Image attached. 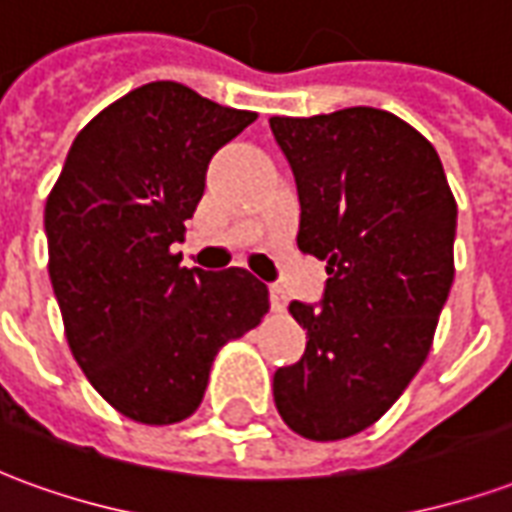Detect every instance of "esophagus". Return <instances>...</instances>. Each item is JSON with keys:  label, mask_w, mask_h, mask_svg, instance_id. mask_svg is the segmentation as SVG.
I'll return each instance as SVG.
<instances>
[{"label": "esophagus", "mask_w": 512, "mask_h": 512, "mask_svg": "<svg viewBox=\"0 0 512 512\" xmlns=\"http://www.w3.org/2000/svg\"><path fill=\"white\" fill-rule=\"evenodd\" d=\"M268 296H271V312L282 315V312L288 310V296H285V290L279 288V285H271Z\"/></svg>", "instance_id": "34e87169"}]
</instances>
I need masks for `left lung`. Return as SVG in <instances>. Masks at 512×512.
<instances>
[{
	"mask_svg": "<svg viewBox=\"0 0 512 512\" xmlns=\"http://www.w3.org/2000/svg\"><path fill=\"white\" fill-rule=\"evenodd\" d=\"M268 123L296 175L299 249L329 274L321 307L290 304L310 340L274 373V403L293 433L340 441L384 417L428 359L455 277L458 205L439 153L392 112Z\"/></svg>",
	"mask_w": 512,
	"mask_h": 512,
	"instance_id": "obj_1",
	"label": "left lung"
}]
</instances>
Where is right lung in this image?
<instances>
[{
    "instance_id": "obj_1",
    "label": "right lung",
    "mask_w": 512,
    "mask_h": 512,
    "mask_svg": "<svg viewBox=\"0 0 512 512\" xmlns=\"http://www.w3.org/2000/svg\"><path fill=\"white\" fill-rule=\"evenodd\" d=\"M257 112L150 82L76 134L46 200L49 274L87 381L142 425H175L202 403L211 365L268 312L246 268H183L213 153Z\"/></svg>"
}]
</instances>
